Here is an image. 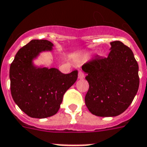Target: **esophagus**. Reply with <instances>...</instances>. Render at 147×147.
Masks as SVG:
<instances>
[{
	"label": "esophagus",
	"mask_w": 147,
	"mask_h": 147,
	"mask_svg": "<svg viewBox=\"0 0 147 147\" xmlns=\"http://www.w3.org/2000/svg\"><path fill=\"white\" fill-rule=\"evenodd\" d=\"M84 78V73L82 71H78V78L79 79H82Z\"/></svg>",
	"instance_id": "obj_1"
}]
</instances>
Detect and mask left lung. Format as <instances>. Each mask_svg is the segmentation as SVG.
<instances>
[{"label":"left lung","instance_id":"left-lung-1","mask_svg":"<svg viewBox=\"0 0 147 147\" xmlns=\"http://www.w3.org/2000/svg\"><path fill=\"white\" fill-rule=\"evenodd\" d=\"M111 45L107 57L97 55L82 66L89 83L85 104L98 117L123 113L132 102L140 83L138 64L132 51L119 41Z\"/></svg>","mask_w":147,"mask_h":147}]
</instances>
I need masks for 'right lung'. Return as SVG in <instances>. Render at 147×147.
I'll return each mask as SVG.
<instances>
[{
	"mask_svg": "<svg viewBox=\"0 0 147 147\" xmlns=\"http://www.w3.org/2000/svg\"><path fill=\"white\" fill-rule=\"evenodd\" d=\"M45 39H33L21 48L9 69L13 100L22 111L33 118H46L60 109L64 93L76 82L78 71L63 74L55 68H37L33 60L42 51L52 50Z\"/></svg>",
	"mask_w": 147,
	"mask_h": 147,
	"instance_id": "1",
	"label": "right lung"
}]
</instances>
